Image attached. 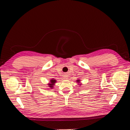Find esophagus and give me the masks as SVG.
Listing matches in <instances>:
<instances>
[{"label": "esophagus", "mask_w": 130, "mask_h": 130, "mask_svg": "<svg viewBox=\"0 0 130 130\" xmlns=\"http://www.w3.org/2000/svg\"><path fill=\"white\" fill-rule=\"evenodd\" d=\"M64 78H65L66 79H67V78L68 77V75H67V74H64Z\"/></svg>", "instance_id": "1"}]
</instances>
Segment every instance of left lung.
Segmentation results:
<instances>
[{
	"instance_id": "8db88e82",
	"label": "left lung",
	"mask_w": 130,
	"mask_h": 130,
	"mask_svg": "<svg viewBox=\"0 0 130 130\" xmlns=\"http://www.w3.org/2000/svg\"><path fill=\"white\" fill-rule=\"evenodd\" d=\"M80 81H81V80H80V79H78V80H77L76 81V82H77V84H78V85H80V86H81L82 84H80Z\"/></svg>"
}]
</instances>
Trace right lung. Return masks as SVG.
<instances>
[{
	"mask_svg": "<svg viewBox=\"0 0 130 130\" xmlns=\"http://www.w3.org/2000/svg\"><path fill=\"white\" fill-rule=\"evenodd\" d=\"M56 82H57L56 80L54 79V78L50 80V82L48 84V87H49V89H53L54 87V86L55 85V83H56Z\"/></svg>",
	"mask_w": 130,
	"mask_h": 130,
	"instance_id": "1",
	"label": "right lung"
}]
</instances>
